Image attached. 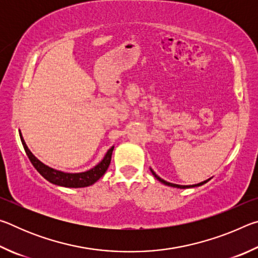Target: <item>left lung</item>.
I'll return each mask as SVG.
<instances>
[{"mask_svg":"<svg viewBox=\"0 0 258 258\" xmlns=\"http://www.w3.org/2000/svg\"><path fill=\"white\" fill-rule=\"evenodd\" d=\"M150 171H151V173H152V175H154L157 180H158L159 182H161L163 183V184H165V185H168V186H173V187H177V189H186V187H195V186H200V185H203V184H205V183H207L209 180H211V178H208V180H206V181H204V182H200V183H198V184H192V185H180V184H174V183H169V182H167V181H165V180H163V178L161 177H159L158 175H157V174L152 171V169L150 168Z\"/></svg>","mask_w":258,"mask_h":258,"instance_id":"left-lung-1","label":"left lung"}]
</instances>
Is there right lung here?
<instances>
[{"mask_svg":"<svg viewBox=\"0 0 258 258\" xmlns=\"http://www.w3.org/2000/svg\"><path fill=\"white\" fill-rule=\"evenodd\" d=\"M20 140L21 143H23L24 149L27 154L30 163L36 168V171L41 174V175L45 178V180L49 181L52 184L64 186V187H85L94 184L100 177H101L110 165L111 160V155L113 150V146L107 151V154L104 155L103 159L100 161L98 165H95L93 168L89 169V171L81 172V173H67L59 171V169L52 168L50 166L45 165L44 163L36 158L33 155V152L28 149L27 145H26L25 140L23 138V134L19 131Z\"/></svg>","mask_w":258,"mask_h":258,"instance_id":"obj_1","label":"right lung"}]
</instances>
